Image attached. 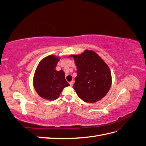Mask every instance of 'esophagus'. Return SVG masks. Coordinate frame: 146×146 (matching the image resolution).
Masks as SVG:
<instances>
[{"mask_svg": "<svg viewBox=\"0 0 146 146\" xmlns=\"http://www.w3.org/2000/svg\"><path fill=\"white\" fill-rule=\"evenodd\" d=\"M69 84H70V86H72L73 85H74V81L72 80V81H71V82H69Z\"/></svg>", "mask_w": 146, "mask_h": 146, "instance_id": "esophagus-1", "label": "esophagus"}]
</instances>
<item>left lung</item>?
<instances>
[{"label":"left lung","instance_id":"1","mask_svg":"<svg viewBox=\"0 0 146 146\" xmlns=\"http://www.w3.org/2000/svg\"><path fill=\"white\" fill-rule=\"evenodd\" d=\"M77 66V75L73 88L77 96L88 103H96L109 91L112 83L111 71L105 61L93 50L70 55Z\"/></svg>","mask_w":146,"mask_h":146}]
</instances>
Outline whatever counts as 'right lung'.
<instances>
[{
    "label": "right lung",
    "instance_id": "1",
    "mask_svg": "<svg viewBox=\"0 0 146 146\" xmlns=\"http://www.w3.org/2000/svg\"><path fill=\"white\" fill-rule=\"evenodd\" d=\"M60 56L48 55L38 64L33 78V85L37 94L47 100L58 98L61 91L70 85L66 80L63 70L55 69Z\"/></svg>",
    "mask_w": 146,
    "mask_h": 146
}]
</instances>
